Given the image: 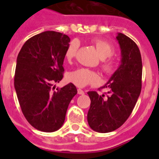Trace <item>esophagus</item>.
I'll return each instance as SVG.
<instances>
[{
    "label": "esophagus",
    "instance_id": "esophagus-1",
    "mask_svg": "<svg viewBox=\"0 0 159 159\" xmlns=\"http://www.w3.org/2000/svg\"><path fill=\"white\" fill-rule=\"evenodd\" d=\"M77 93L79 95H84V92L82 89H77Z\"/></svg>",
    "mask_w": 159,
    "mask_h": 159
}]
</instances>
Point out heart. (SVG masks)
<instances>
[{
    "label": "heart",
    "instance_id": "b5f03b06",
    "mask_svg": "<svg viewBox=\"0 0 159 159\" xmlns=\"http://www.w3.org/2000/svg\"><path fill=\"white\" fill-rule=\"evenodd\" d=\"M97 53L99 57L102 60V69L106 73H112L115 71L116 64L112 59H106L111 57L114 53L113 46L107 41L103 39H94L92 41ZM78 43L73 40L67 46L65 52V58L67 61H71L76 56ZM67 80L77 87H86L90 84H97L99 82V76L96 72H92L87 68H78L67 74Z\"/></svg>",
    "mask_w": 159,
    "mask_h": 159
}]
</instances>
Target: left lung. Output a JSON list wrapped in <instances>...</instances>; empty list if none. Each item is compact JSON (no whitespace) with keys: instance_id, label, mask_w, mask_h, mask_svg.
Segmentation results:
<instances>
[{"instance_id":"obj_1","label":"left lung","mask_w":159,"mask_h":159,"mask_svg":"<svg viewBox=\"0 0 159 159\" xmlns=\"http://www.w3.org/2000/svg\"><path fill=\"white\" fill-rule=\"evenodd\" d=\"M116 39L120 48V65L101 87L108 88V96L87 92L91 99L88 125L99 133L116 130L125 122L135 106L142 87V58L138 46L124 34L118 33Z\"/></svg>"}]
</instances>
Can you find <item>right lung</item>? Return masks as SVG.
I'll return each instance as SVG.
<instances>
[{"label": "right lung", "mask_w": 159, "mask_h": 159, "mask_svg": "<svg viewBox=\"0 0 159 159\" xmlns=\"http://www.w3.org/2000/svg\"><path fill=\"white\" fill-rule=\"evenodd\" d=\"M70 38L45 31L24 43L16 60L15 89L21 111L36 129L54 132L62 126L77 88L72 83L55 89L63 77L62 67Z\"/></svg>", "instance_id": "add662e5"}]
</instances>
